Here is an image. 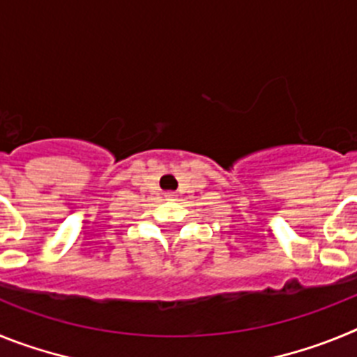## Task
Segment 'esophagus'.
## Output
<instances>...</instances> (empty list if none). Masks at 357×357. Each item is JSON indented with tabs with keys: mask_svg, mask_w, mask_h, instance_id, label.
<instances>
[{
	"mask_svg": "<svg viewBox=\"0 0 357 357\" xmlns=\"http://www.w3.org/2000/svg\"><path fill=\"white\" fill-rule=\"evenodd\" d=\"M166 197H168L169 200H173V198H175V193H166Z\"/></svg>",
	"mask_w": 357,
	"mask_h": 357,
	"instance_id": "obj_1",
	"label": "esophagus"
}]
</instances>
